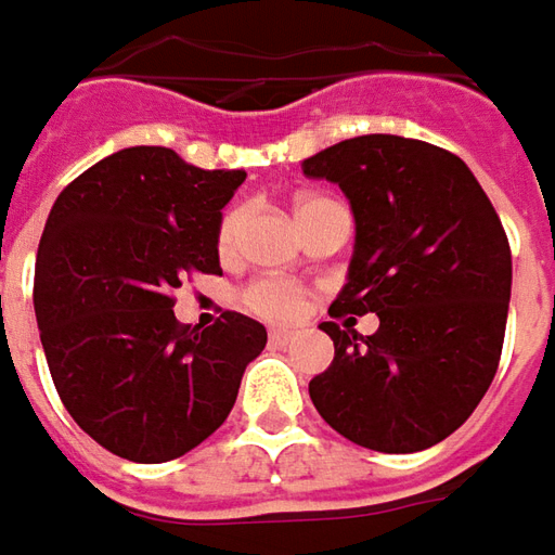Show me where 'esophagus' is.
Segmentation results:
<instances>
[{
	"label": "esophagus",
	"instance_id": "esophagus-1",
	"mask_svg": "<svg viewBox=\"0 0 555 555\" xmlns=\"http://www.w3.org/2000/svg\"><path fill=\"white\" fill-rule=\"evenodd\" d=\"M270 340L276 343V346H285L288 340H294V331H288V327H273L270 331Z\"/></svg>",
	"mask_w": 555,
	"mask_h": 555
}]
</instances>
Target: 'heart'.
I'll list each match as a JSON object with an SVG mask.
<instances>
[{"instance_id": "1", "label": "heart", "mask_w": 555, "mask_h": 555, "mask_svg": "<svg viewBox=\"0 0 555 555\" xmlns=\"http://www.w3.org/2000/svg\"><path fill=\"white\" fill-rule=\"evenodd\" d=\"M307 203H312V199H307ZM307 203H300V206H307ZM240 228H243V212L240 209L224 215L221 230H218V248L221 251H230V248L236 246ZM243 304L255 315H261V319L285 322V319H294L300 312V307H304V292L294 282H285V279H258V282H251L246 288Z\"/></svg>"}]
</instances>
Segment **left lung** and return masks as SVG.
I'll return each mask as SVG.
<instances>
[{
  "label": "left lung",
  "instance_id": "left-lung-1",
  "mask_svg": "<svg viewBox=\"0 0 555 555\" xmlns=\"http://www.w3.org/2000/svg\"><path fill=\"white\" fill-rule=\"evenodd\" d=\"M356 215V246L334 312H376L361 337L322 322L334 361L309 383L319 416L358 447L420 452L450 437L499 371L511 246L462 157L371 133L304 160Z\"/></svg>",
  "mask_w": 555,
  "mask_h": 555
}]
</instances>
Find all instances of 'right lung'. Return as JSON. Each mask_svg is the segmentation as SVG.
Here are the masks:
<instances>
[{"label":"right lung","mask_w":555,"mask_h":555,"mask_svg":"<svg viewBox=\"0 0 555 555\" xmlns=\"http://www.w3.org/2000/svg\"><path fill=\"white\" fill-rule=\"evenodd\" d=\"M243 182V169L135 145L51 206L33 292L44 358L72 420L120 459L160 465L199 447L267 346V327L243 312L206 331L172 312L188 273L221 276V209Z\"/></svg>","instance_id":"add662e5"}]
</instances>
